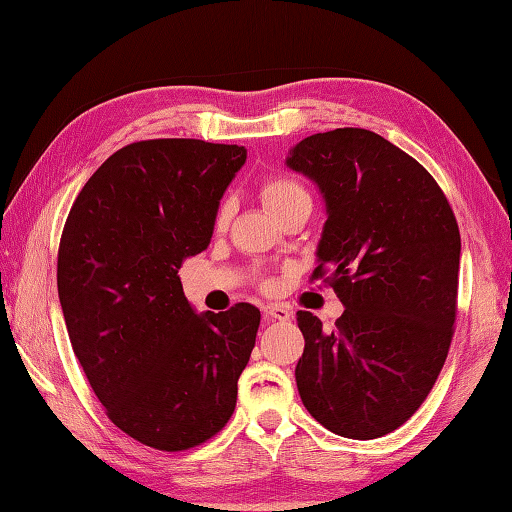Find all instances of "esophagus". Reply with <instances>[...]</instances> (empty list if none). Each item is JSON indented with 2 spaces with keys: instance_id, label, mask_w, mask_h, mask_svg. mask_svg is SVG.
I'll return each mask as SVG.
<instances>
[{
  "instance_id": "34e87169",
  "label": "esophagus",
  "mask_w": 512,
  "mask_h": 512,
  "mask_svg": "<svg viewBox=\"0 0 512 512\" xmlns=\"http://www.w3.org/2000/svg\"><path fill=\"white\" fill-rule=\"evenodd\" d=\"M264 314L270 321H288L290 319V310L286 306H279V303H268V306H264Z\"/></svg>"
}]
</instances>
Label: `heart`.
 <instances>
[{"label": "heart", "instance_id": "b5f03b06", "mask_svg": "<svg viewBox=\"0 0 512 512\" xmlns=\"http://www.w3.org/2000/svg\"><path fill=\"white\" fill-rule=\"evenodd\" d=\"M259 193H262V200L268 204V209L275 215H281L299 202H310L308 189L303 187L299 180H295L292 176H284V173H277V176L266 178L262 182V189H259ZM226 220H228V206L222 204L220 209H217L215 224L224 226Z\"/></svg>", "mask_w": 512, "mask_h": 512}]
</instances>
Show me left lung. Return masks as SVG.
I'll return each instance as SVG.
<instances>
[{"instance_id":"1","label":"left lung","mask_w":512,"mask_h":512,"mask_svg":"<svg viewBox=\"0 0 512 512\" xmlns=\"http://www.w3.org/2000/svg\"><path fill=\"white\" fill-rule=\"evenodd\" d=\"M286 165L323 193L328 220L312 279L328 281L345 306L334 330L297 312L299 396L336 436H387L418 411L447 361L458 222L431 173L369 129L303 138Z\"/></svg>"}]
</instances>
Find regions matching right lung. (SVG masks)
Wrapping results in <instances>:
<instances>
[{
    "mask_svg": "<svg viewBox=\"0 0 512 512\" xmlns=\"http://www.w3.org/2000/svg\"><path fill=\"white\" fill-rule=\"evenodd\" d=\"M246 162L239 145L140 140L107 158L65 220L57 286L72 350L118 429L158 451L213 438L262 314H195L178 270L209 246L217 206Z\"/></svg>",
    "mask_w": 512,
    "mask_h": 512,
    "instance_id": "right-lung-1",
    "label": "right lung"
}]
</instances>
